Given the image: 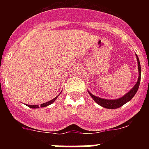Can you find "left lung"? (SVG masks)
Segmentation results:
<instances>
[{
  "label": "left lung",
  "mask_w": 149,
  "mask_h": 149,
  "mask_svg": "<svg viewBox=\"0 0 149 149\" xmlns=\"http://www.w3.org/2000/svg\"><path fill=\"white\" fill-rule=\"evenodd\" d=\"M136 60H137V65H138V72H139V77H138L137 82L134 85V87L129 91L128 93L124 95L123 96L120 97L119 98H116V99H105V98H99L98 96L94 95L93 94L88 90V93L90 95V96L93 98V99L95 101L96 103L101 106L102 107H104L107 109H116L119 108L120 107L123 106L125 104L131 101L132 98L135 95V94L137 92L139 89V84H140V80H141V66H140V63H139V60L138 58V56L136 55Z\"/></svg>",
  "instance_id": "8db88e82"
}]
</instances>
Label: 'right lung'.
<instances>
[{
	"label": "right lung",
	"mask_w": 149,
	"mask_h": 149,
	"mask_svg": "<svg viewBox=\"0 0 149 149\" xmlns=\"http://www.w3.org/2000/svg\"><path fill=\"white\" fill-rule=\"evenodd\" d=\"M60 94H59L58 95L56 96V98H53V99L51 100V101H48V102H45V103L42 104H41L40 106H39V104H36V105H28V104H26V105H27V107H30V108H33V109L39 108V107H47V106H48V105L51 104H52V103H54L55 100H56V98H57V97H58V96L60 95Z\"/></svg>",
	"instance_id": "1"
}]
</instances>
